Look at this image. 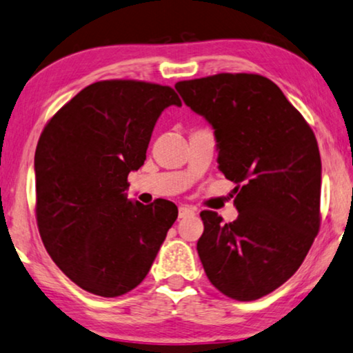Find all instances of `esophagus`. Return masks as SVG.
<instances>
[{
  "label": "esophagus",
  "mask_w": 353,
  "mask_h": 353,
  "mask_svg": "<svg viewBox=\"0 0 353 353\" xmlns=\"http://www.w3.org/2000/svg\"><path fill=\"white\" fill-rule=\"evenodd\" d=\"M192 214H195V210L192 208V206L184 205L179 208V218H187V216H192Z\"/></svg>",
  "instance_id": "34e87169"
}]
</instances>
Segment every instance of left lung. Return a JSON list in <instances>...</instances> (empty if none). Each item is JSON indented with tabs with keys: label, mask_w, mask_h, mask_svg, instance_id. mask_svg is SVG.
I'll return each instance as SVG.
<instances>
[{
	"label": "left lung",
	"mask_w": 353,
	"mask_h": 353,
	"mask_svg": "<svg viewBox=\"0 0 353 353\" xmlns=\"http://www.w3.org/2000/svg\"><path fill=\"white\" fill-rule=\"evenodd\" d=\"M176 90L213 125L219 171L236 184L239 216L201 211L196 250L210 283L241 302L283 285L319 231L321 158L308 122L258 74H216Z\"/></svg>",
	"instance_id": "obj_1"
}]
</instances>
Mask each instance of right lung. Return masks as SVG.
<instances>
[{
  "instance_id": "obj_1",
  "label": "right lung",
  "mask_w": 353,
  "mask_h": 353,
  "mask_svg": "<svg viewBox=\"0 0 353 353\" xmlns=\"http://www.w3.org/2000/svg\"><path fill=\"white\" fill-rule=\"evenodd\" d=\"M181 106L168 85L101 81L48 121L35 150L37 224L43 245L87 292L119 297L152 268L177 206L128 199L130 171L147 158L158 117Z\"/></svg>"
}]
</instances>
